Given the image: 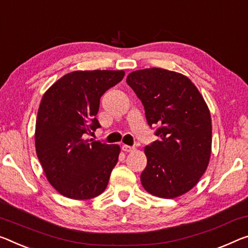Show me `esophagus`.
<instances>
[{
  "label": "esophagus",
  "mask_w": 248,
  "mask_h": 248,
  "mask_svg": "<svg viewBox=\"0 0 248 248\" xmlns=\"http://www.w3.org/2000/svg\"><path fill=\"white\" fill-rule=\"evenodd\" d=\"M123 150L124 152H131L135 150V147H130V145H127V144H124L123 145Z\"/></svg>",
  "instance_id": "esophagus-1"
}]
</instances>
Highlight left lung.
<instances>
[{
  "mask_svg": "<svg viewBox=\"0 0 248 248\" xmlns=\"http://www.w3.org/2000/svg\"><path fill=\"white\" fill-rule=\"evenodd\" d=\"M127 84L144 107L148 124L159 137L144 148L147 167L141 184L149 193L174 199L196 186L210 162L209 107L186 76L162 68L128 75Z\"/></svg>",
  "mask_w": 248,
  "mask_h": 248,
  "instance_id": "left-lung-1",
  "label": "left lung"
}]
</instances>
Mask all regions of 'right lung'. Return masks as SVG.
Returning <instances> with one entry per match:
<instances>
[{
	"mask_svg": "<svg viewBox=\"0 0 248 248\" xmlns=\"http://www.w3.org/2000/svg\"><path fill=\"white\" fill-rule=\"evenodd\" d=\"M124 70H77L52 85L39 105L35 148L48 182L66 198L88 200L108 186L120 147L86 139L100 124V98Z\"/></svg>",
	"mask_w": 248,
	"mask_h": 248,
	"instance_id": "1",
	"label": "right lung"
}]
</instances>
